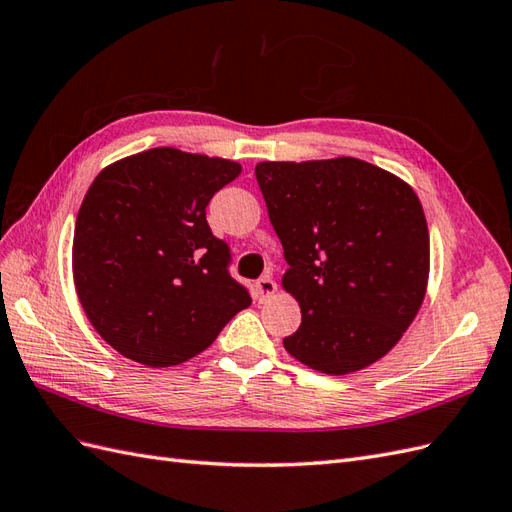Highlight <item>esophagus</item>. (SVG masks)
I'll list each match as a JSON object with an SVG mask.
<instances>
[{"mask_svg": "<svg viewBox=\"0 0 512 512\" xmlns=\"http://www.w3.org/2000/svg\"><path fill=\"white\" fill-rule=\"evenodd\" d=\"M275 290H277V286L273 282V277L267 273V275H262L260 280L254 284V297H256L258 303H262V301H267L269 297H273Z\"/></svg>", "mask_w": 512, "mask_h": 512, "instance_id": "esophagus-1", "label": "esophagus"}]
</instances>
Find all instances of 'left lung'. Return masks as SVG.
Wrapping results in <instances>:
<instances>
[{"label":"left lung","mask_w":512,"mask_h":512,"mask_svg":"<svg viewBox=\"0 0 512 512\" xmlns=\"http://www.w3.org/2000/svg\"><path fill=\"white\" fill-rule=\"evenodd\" d=\"M256 179L288 262L282 286L301 307L284 348L329 376L382 359L425 299L421 200L406 181L356 158L260 162Z\"/></svg>","instance_id":"1"}]
</instances>
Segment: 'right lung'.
<instances>
[{
	"label": "right lung",
	"instance_id": "add662e5",
	"mask_svg": "<svg viewBox=\"0 0 512 512\" xmlns=\"http://www.w3.org/2000/svg\"><path fill=\"white\" fill-rule=\"evenodd\" d=\"M239 173L237 162L158 147L106 166L89 185L74 226V286L123 356L179 365L250 307L228 271L230 247L207 224L209 200Z\"/></svg>",
	"mask_w": 512,
	"mask_h": 512
}]
</instances>
